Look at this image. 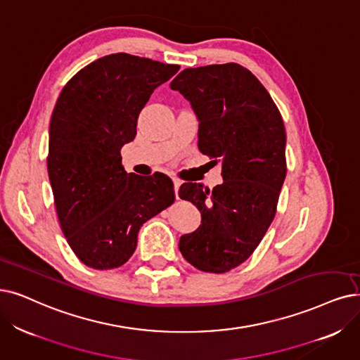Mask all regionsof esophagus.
I'll return each mask as SVG.
<instances>
[{
	"label": "esophagus",
	"instance_id": "34e87169",
	"mask_svg": "<svg viewBox=\"0 0 360 360\" xmlns=\"http://www.w3.org/2000/svg\"><path fill=\"white\" fill-rule=\"evenodd\" d=\"M172 184H174V193H176V198L179 199V189H180V184H181V181L179 180V179H172Z\"/></svg>",
	"mask_w": 360,
	"mask_h": 360
}]
</instances>
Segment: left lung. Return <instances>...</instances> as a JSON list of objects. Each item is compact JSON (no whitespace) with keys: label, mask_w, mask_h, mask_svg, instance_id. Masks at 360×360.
Wrapping results in <instances>:
<instances>
[{"label":"left lung","mask_w":360,"mask_h":360,"mask_svg":"<svg viewBox=\"0 0 360 360\" xmlns=\"http://www.w3.org/2000/svg\"><path fill=\"white\" fill-rule=\"evenodd\" d=\"M196 115L198 148L221 164L212 191L183 183L179 196L200 211V224L179 248L192 266L224 273L254 252L275 219L286 176V134L263 84L238 63L181 70L171 81Z\"/></svg>","instance_id":"1"}]
</instances>
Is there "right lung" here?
Returning <instances> with one entry per match:
<instances>
[{"label": "right lung", "mask_w": 360, "mask_h": 360, "mask_svg": "<svg viewBox=\"0 0 360 360\" xmlns=\"http://www.w3.org/2000/svg\"><path fill=\"white\" fill-rule=\"evenodd\" d=\"M127 53L82 68L60 93L50 121L49 179L62 232L91 269L128 262L140 227L174 202V186L161 172L137 176L121 164L137 120L153 90L179 72Z\"/></svg>", "instance_id": "add662e5"}]
</instances>
